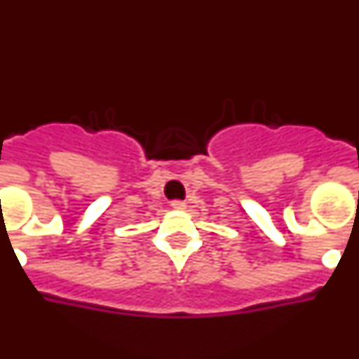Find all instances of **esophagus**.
Wrapping results in <instances>:
<instances>
[{
    "mask_svg": "<svg viewBox=\"0 0 359 359\" xmlns=\"http://www.w3.org/2000/svg\"><path fill=\"white\" fill-rule=\"evenodd\" d=\"M170 207L177 208V210H183L187 205H185V201H182V199H174V201H170Z\"/></svg>",
    "mask_w": 359,
    "mask_h": 359,
    "instance_id": "1",
    "label": "esophagus"
}]
</instances>
